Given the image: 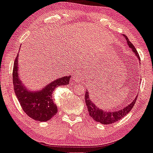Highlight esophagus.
Wrapping results in <instances>:
<instances>
[{"mask_svg":"<svg viewBox=\"0 0 153 153\" xmlns=\"http://www.w3.org/2000/svg\"><path fill=\"white\" fill-rule=\"evenodd\" d=\"M81 74L79 73V72H76V73L73 75V79L74 80V81H79V79H81Z\"/></svg>","mask_w":153,"mask_h":153,"instance_id":"1","label":"esophagus"}]
</instances>
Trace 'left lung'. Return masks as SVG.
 Listing matches in <instances>:
<instances>
[{
	"label": "left lung",
	"instance_id": "8db88e82",
	"mask_svg": "<svg viewBox=\"0 0 153 153\" xmlns=\"http://www.w3.org/2000/svg\"><path fill=\"white\" fill-rule=\"evenodd\" d=\"M123 36H124L125 39L127 41L128 45L129 46L130 48L131 49L134 53H135L136 56L139 59V61H141V59L139 57V54H138L137 51H136L135 47L133 45L132 43L129 41L128 38L126 36V35H123ZM89 92L87 90V91L85 92V103H86L87 108H88V112L89 114L94 120L95 121H97L98 123H102L103 125H108V124H112V123L117 122V121L120 120V119H122L123 117H125L127 114H128V112L132 109V108L134 107V104H135L136 98L137 96L134 98V100L133 101V102H131L130 104L128 106H125L124 108L122 109L117 110V111H105V110L100 109L98 106L95 104L93 101H91V99H90L89 97Z\"/></svg>",
	"mask_w": 153,
	"mask_h": 153
}]
</instances>
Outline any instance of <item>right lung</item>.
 Here are the masks:
<instances>
[{"label": "right lung", "mask_w": 153, "mask_h": 153, "mask_svg": "<svg viewBox=\"0 0 153 153\" xmlns=\"http://www.w3.org/2000/svg\"><path fill=\"white\" fill-rule=\"evenodd\" d=\"M18 56L19 54L14 60L13 68V85L16 96L27 116L39 122H47L57 112L56 103L52 96L53 91L58 86L68 85L71 76L60 77L39 91L29 90L19 79Z\"/></svg>", "instance_id": "right-lung-1"}]
</instances>
